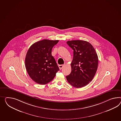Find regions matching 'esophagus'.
Segmentation results:
<instances>
[{
    "instance_id": "obj_1",
    "label": "esophagus",
    "mask_w": 121,
    "mask_h": 121,
    "mask_svg": "<svg viewBox=\"0 0 121 121\" xmlns=\"http://www.w3.org/2000/svg\"><path fill=\"white\" fill-rule=\"evenodd\" d=\"M65 65H59V69H60V70H61V69H62V68L64 67V66Z\"/></svg>"
}]
</instances>
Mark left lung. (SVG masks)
<instances>
[{
  "label": "left lung",
  "mask_w": 121,
  "mask_h": 121,
  "mask_svg": "<svg viewBox=\"0 0 121 121\" xmlns=\"http://www.w3.org/2000/svg\"><path fill=\"white\" fill-rule=\"evenodd\" d=\"M67 43L73 50L71 73L66 76L68 83L79 88L90 83L96 74L98 58L93 46L86 41H68Z\"/></svg>",
  "instance_id": "obj_1"
}]
</instances>
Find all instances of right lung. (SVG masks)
<instances>
[{
	"mask_svg": "<svg viewBox=\"0 0 121 121\" xmlns=\"http://www.w3.org/2000/svg\"><path fill=\"white\" fill-rule=\"evenodd\" d=\"M58 42L43 39L33 44L28 50L25 59V67L29 76L37 83H49L59 71L51 54L53 47Z\"/></svg>",
	"mask_w": 121,
	"mask_h": 121,
	"instance_id": "add662e5",
	"label": "right lung"
}]
</instances>
